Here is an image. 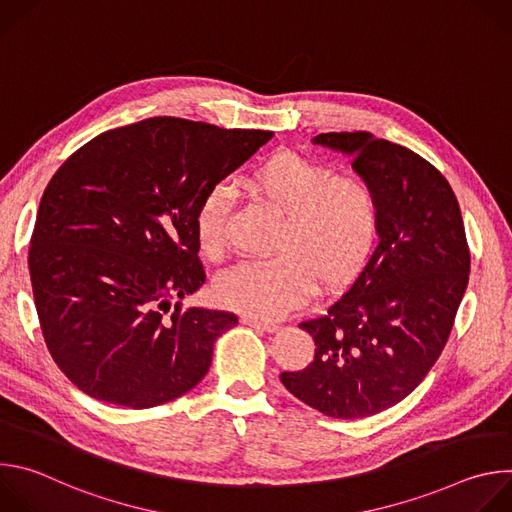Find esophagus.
Masks as SVG:
<instances>
[{"mask_svg":"<svg viewBox=\"0 0 512 512\" xmlns=\"http://www.w3.org/2000/svg\"><path fill=\"white\" fill-rule=\"evenodd\" d=\"M243 324H245V326H251V328H257V330H263V332H275V330H279V326L273 324V322H261V320H255V318H249V316L243 318Z\"/></svg>","mask_w":512,"mask_h":512,"instance_id":"obj_1","label":"esophagus"}]
</instances>
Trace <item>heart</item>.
Wrapping results in <instances>:
<instances>
[{"instance_id":"1","label":"heart","mask_w":512,"mask_h":512,"mask_svg":"<svg viewBox=\"0 0 512 512\" xmlns=\"http://www.w3.org/2000/svg\"><path fill=\"white\" fill-rule=\"evenodd\" d=\"M247 188L281 214L273 239L277 255L243 261L216 279L218 302L255 320H277L304 304L314 287L348 279L367 257L377 233L373 190L350 176H334L294 152H279L247 176ZM231 192L210 186L194 214L204 255L225 249Z\"/></svg>"}]
</instances>
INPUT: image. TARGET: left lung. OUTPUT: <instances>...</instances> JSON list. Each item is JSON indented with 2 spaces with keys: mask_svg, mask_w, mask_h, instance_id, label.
Instances as JSON below:
<instances>
[{
  "mask_svg": "<svg viewBox=\"0 0 512 512\" xmlns=\"http://www.w3.org/2000/svg\"><path fill=\"white\" fill-rule=\"evenodd\" d=\"M314 145L352 158L377 200L379 245L326 316L302 322L316 344L285 389L336 419L403 401L440 358L470 275L460 204L415 152L367 131L320 133Z\"/></svg>",
  "mask_w": 512,
  "mask_h": 512,
  "instance_id": "left-lung-1",
  "label": "left lung"
}]
</instances>
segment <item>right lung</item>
Instances as JSON below:
<instances>
[{
	"instance_id": "1",
	"label": "right lung",
	"mask_w": 512,
	"mask_h": 512,
	"mask_svg": "<svg viewBox=\"0 0 512 512\" xmlns=\"http://www.w3.org/2000/svg\"><path fill=\"white\" fill-rule=\"evenodd\" d=\"M273 137L152 117L93 137L48 182L28 267L58 369L93 399L148 409L194 389L225 310L182 300L202 287L194 214L204 192Z\"/></svg>"
}]
</instances>
